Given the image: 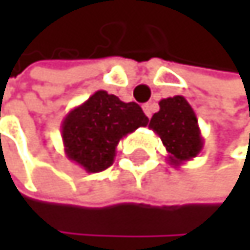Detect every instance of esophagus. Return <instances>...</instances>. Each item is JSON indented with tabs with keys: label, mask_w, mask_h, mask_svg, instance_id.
Wrapping results in <instances>:
<instances>
[{
	"label": "esophagus",
	"mask_w": 250,
	"mask_h": 250,
	"mask_svg": "<svg viewBox=\"0 0 250 250\" xmlns=\"http://www.w3.org/2000/svg\"><path fill=\"white\" fill-rule=\"evenodd\" d=\"M142 109H144V114H146L148 118L151 117V114H153V108H151V104H150V103L142 104Z\"/></svg>",
	"instance_id": "34e87169"
}]
</instances>
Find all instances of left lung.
<instances>
[{
    "label": "left lung",
    "mask_w": 250,
    "mask_h": 250,
    "mask_svg": "<svg viewBox=\"0 0 250 250\" xmlns=\"http://www.w3.org/2000/svg\"><path fill=\"white\" fill-rule=\"evenodd\" d=\"M159 106L148 127L162 139L168 153V163L177 168L203 151L204 139L196 114L183 96L162 99Z\"/></svg>",
    "instance_id": "8db88e82"
}]
</instances>
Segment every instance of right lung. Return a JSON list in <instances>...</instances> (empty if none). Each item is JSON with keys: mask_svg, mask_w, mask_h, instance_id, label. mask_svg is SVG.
I'll list each match as a JSON object with an SVG mask.
<instances>
[{"mask_svg": "<svg viewBox=\"0 0 250 250\" xmlns=\"http://www.w3.org/2000/svg\"><path fill=\"white\" fill-rule=\"evenodd\" d=\"M147 124L139 104L99 90L61 123L65 157L90 174L104 171L114 163L118 142Z\"/></svg>", "mask_w": 250, "mask_h": 250, "instance_id": "add662e5", "label": "right lung"}]
</instances>
